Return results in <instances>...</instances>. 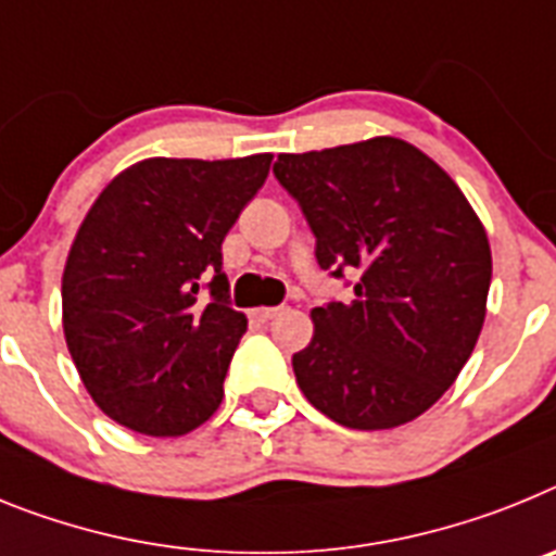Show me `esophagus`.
I'll return each mask as SVG.
<instances>
[{
    "label": "esophagus",
    "mask_w": 556,
    "mask_h": 556,
    "mask_svg": "<svg viewBox=\"0 0 556 556\" xmlns=\"http://www.w3.org/2000/svg\"><path fill=\"white\" fill-rule=\"evenodd\" d=\"M277 313L279 307H257V311H254V318H257V321H271V318H277Z\"/></svg>",
    "instance_id": "1"
}]
</instances>
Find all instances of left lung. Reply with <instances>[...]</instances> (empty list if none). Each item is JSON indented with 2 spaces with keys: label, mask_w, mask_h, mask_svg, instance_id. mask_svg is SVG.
Listing matches in <instances>:
<instances>
[{
  "label": "left lung",
  "mask_w": 556,
  "mask_h": 556,
  "mask_svg": "<svg viewBox=\"0 0 556 556\" xmlns=\"http://www.w3.org/2000/svg\"><path fill=\"white\" fill-rule=\"evenodd\" d=\"M274 176L305 215L321 271L358 274L350 305L311 311L299 389L355 431L412 422L451 389L484 325L492 254L479 215L394 137L279 153Z\"/></svg>",
  "instance_id": "left-lung-1"
}]
</instances>
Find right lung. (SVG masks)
Listing matches in <instances>:
<instances>
[{
  "label": "right lung",
  "mask_w": 556,
  "mask_h": 556,
  "mask_svg": "<svg viewBox=\"0 0 556 556\" xmlns=\"http://www.w3.org/2000/svg\"><path fill=\"white\" fill-rule=\"evenodd\" d=\"M271 153L144 159L91 204L64 268V336L91 400L144 437L215 414L245 332L220 243L257 195ZM206 287L210 300H201Z\"/></svg>",
  "instance_id": "obj_1"
}]
</instances>
